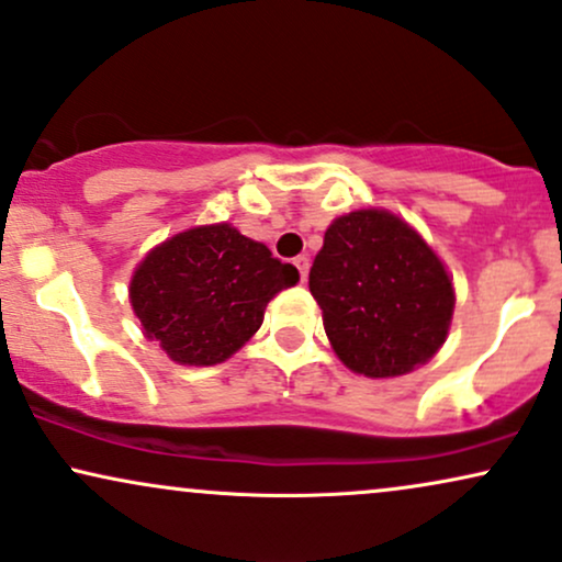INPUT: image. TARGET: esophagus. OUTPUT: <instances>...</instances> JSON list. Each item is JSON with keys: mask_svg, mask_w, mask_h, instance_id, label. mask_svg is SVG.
Here are the masks:
<instances>
[{"mask_svg": "<svg viewBox=\"0 0 562 562\" xmlns=\"http://www.w3.org/2000/svg\"><path fill=\"white\" fill-rule=\"evenodd\" d=\"M294 266H296V270H300V279H302V283L307 281V270H310V258H304V255H300V258L294 260Z\"/></svg>", "mask_w": 562, "mask_h": 562, "instance_id": "34e87169", "label": "esophagus"}]
</instances>
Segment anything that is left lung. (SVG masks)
I'll list each match as a JSON object with an SVG mask.
<instances>
[{"mask_svg": "<svg viewBox=\"0 0 562 562\" xmlns=\"http://www.w3.org/2000/svg\"><path fill=\"white\" fill-rule=\"evenodd\" d=\"M336 357L364 378H398L446 344L456 292L446 262L396 213L359 207L325 228L310 268Z\"/></svg>", "mask_w": 562, "mask_h": 562, "instance_id": "left-lung-1", "label": "left lung"}]
</instances>
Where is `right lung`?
Instances as JSON below:
<instances>
[{
  "label": "right lung",
  "instance_id": "add662e5",
  "mask_svg": "<svg viewBox=\"0 0 562 562\" xmlns=\"http://www.w3.org/2000/svg\"><path fill=\"white\" fill-rule=\"evenodd\" d=\"M300 281L262 241L232 224L192 226L150 249L130 279L143 336L187 367L237 355L258 334L268 302Z\"/></svg>",
  "mask_w": 562,
  "mask_h": 562
}]
</instances>
